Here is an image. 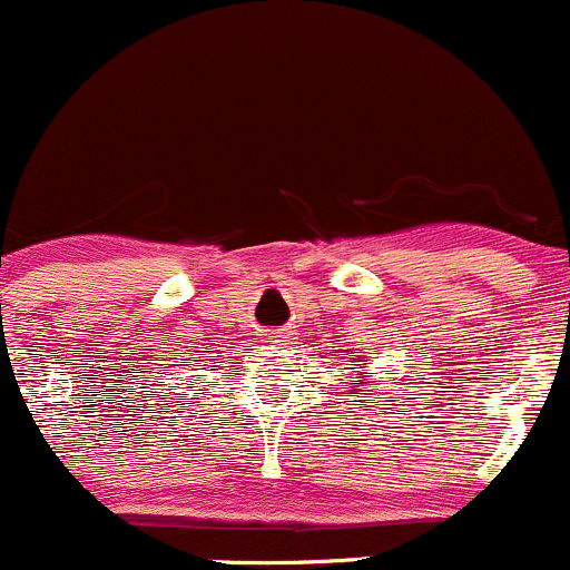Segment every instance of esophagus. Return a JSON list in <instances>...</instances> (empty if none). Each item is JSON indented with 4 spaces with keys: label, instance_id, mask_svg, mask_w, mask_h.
Returning <instances> with one entry per match:
<instances>
[{
    "label": "esophagus",
    "instance_id": "obj_1",
    "mask_svg": "<svg viewBox=\"0 0 570 570\" xmlns=\"http://www.w3.org/2000/svg\"><path fill=\"white\" fill-rule=\"evenodd\" d=\"M277 336H291V332H287V328H279Z\"/></svg>",
    "mask_w": 570,
    "mask_h": 570
}]
</instances>
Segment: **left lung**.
<instances>
[{"label":"left lung","mask_w":570,"mask_h":570,"mask_svg":"<svg viewBox=\"0 0 570 570\" xmlns=\"http://www.w3.org/2000/svg\"><path fill=\"white\" fill-rule=\"evenodd\" d=\"M342 356H347V353H342ZM347 370H361V364H351ZM361 375H364V381L375 383V381H372V377H375V372H361ZM353 385H356V383H353Z\"/></svg>","instance_id":"1"}]
</instances>
